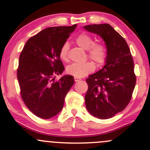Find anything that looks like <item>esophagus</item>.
Listing matches in <instances>:
<instances>
[{"instance_id":"obj_1","label":"esophagus","mask_w":150,"mask_h":150,"mask_svg":"<svg viewBox=\"0 0 150 150\" xmlns=\"http://www.w3.org/2000/svg\"><path fill=\"white\" fill-rule=\"evenodd\" d=\"M74 79H75V81H79L81 80L80 78H79V77H74Z\"/></svg>"}]
</instances>
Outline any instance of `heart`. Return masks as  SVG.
Wrapping results in <instances>:
<instances>
[{
	"mask_svg": "<svg viewBox=\"0 0 150 150\" xmlns=\"http://www.w3.org/2000/svg\"><path fill=\"white\" fill-rule=\"evenodd\" d=\"M76 43L81 48L87 50V55L93 60L98 65L102 64L107 58V51L104 45L99 43H94L93 39L85 33H81L75 39ZM69 45L67 42L62 45L59 51V57L64 61H68V52ZM96 69V66L92 62H85L82 63H73L66 67V73L76 77H83L91 73Z\"/></svg>",
	"mask_w": 150,
	"mask_h": 150,
	"instance_id": "heart-1",
	"label": "heart"
}]
</instances>
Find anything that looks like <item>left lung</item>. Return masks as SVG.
Segmentation results:
<instances>
[{"label":"left lung","instance_id":"1","mask_svg":"<svg viewBox=\"0 0 150 150\" xmlns=\"http://www.w3.org/2000/svg\"><path fill=\"white\" fill-rule=\"evenodd\" d=\"M84 28L96 34L107 47L105 65L88 76L85 105L89 113L108 119L125 109L136 85L134 60L125 39L109 24L88 25Z\"/></svg>","mask_w":150,"mask_h":150}]
</instances>
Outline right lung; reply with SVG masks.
<instances>
[{"mask_svg": "<svg viewBox=\"0 0 150 150\" xmlns=\"http://www.w3.org/2000/svg\"><path fill=\"white\" fill-rule=\"evenodd\" d=\"M77 24L45 28L28 40L19 57L17 78L21 96L35 115L49 119L62 111L66 94L74 84L72 75H61L64 66L59 51Z\"/></svg>", "mask_w": 150, "mask_h": 150, "instance_id": "obj_1", "label": "right lung"}]
</instances>
